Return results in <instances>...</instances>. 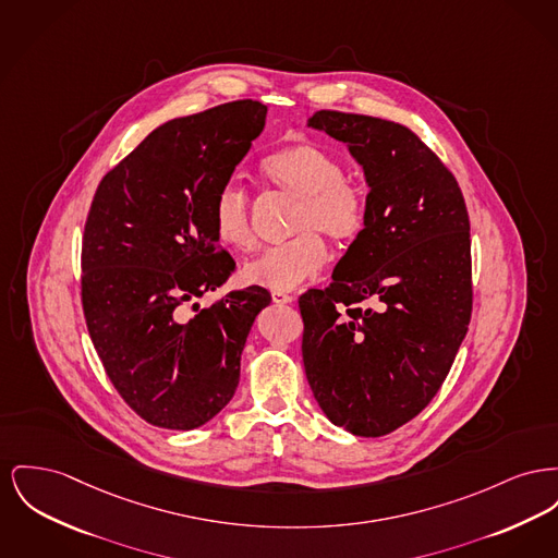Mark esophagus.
I'll return each mask as SVG.
<instances>
[{"label":"esophagus","instance_id":"obj_1","mask_svg":"<svg viewBox=\"0 0 558 558\" xmlns=\"http://www.w3.org/2000/svg\"><path fill=\"white\" fill-rule=\"evenodd\" d=\"M271 299H274V303H278V305L293 303V295H289V293H284V291H274Z\"/></svg>","mask_w":558,"mask_h":558}]
</instances>
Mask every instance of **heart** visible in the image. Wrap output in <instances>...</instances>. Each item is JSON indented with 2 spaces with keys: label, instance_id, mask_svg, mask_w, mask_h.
<instances>
[{
  "label": "heart",
  "instance_id": "obj_1",
  "mask_svg": "<svg viewBox=\"0 0 558 558\" xmlns=\"http://www.w3.org/2000/svg\"><path fill=\"white\" fill-rule=\"evenodd\" d=\"M263 181L299 199L291 242L269 248L246 263L244 278L269 291H293L314 278L328 259L318 231L335 242H354L366 226V197L345 179L343 165L314 143H293L267 154L259 166ZM213 230L217 240L233 251H251L255 233L251 197L226 185L213 202Z\"/></svg>",
  "mask_w": 558,
  "mask_h": 558
}]
</instances>
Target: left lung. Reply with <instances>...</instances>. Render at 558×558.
Wrapping results in <instances>:
<instances>
[{
	"instance_id": "8db88e82",
	"label": "left lung",
	"mask_w": 558,
	"mask_h": 558,
	"mask_svg": "<svg viewBox=\"0 0 558 558\" xmlns=\"http://www.w3.org/2000/svg\"><path fill=\"white\" fill-rule=\"evenodd\" d=\"M307 126L348 145L368 196L332 282L299 296L305 375L335 426L384 436L426 409L468 332L470 219L451 170L407 126L328 109Z\"/></svg>"
}]
</instances>
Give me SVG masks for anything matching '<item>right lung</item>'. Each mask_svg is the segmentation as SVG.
Masks as SVG:
<instances>
[{"label": "right lung", "instance_id": "add662e5", "mask_svg": "<svg viewBox=\"0 0 558 558\" xmlns=\"http://www.w3.org/2000/svg\"><path fill=\"white\" fill-rule=\"evenodd\" d=\"M265 113L246 99L170 120L93 197L82 242L86 327L113 388L151 426L194 429L230 402L246 337L271 301L246 287L185 314L235 269L213 230V202Z\"/></svg>", "mask_w": 558, "mask_h": 558}]
</instances>
